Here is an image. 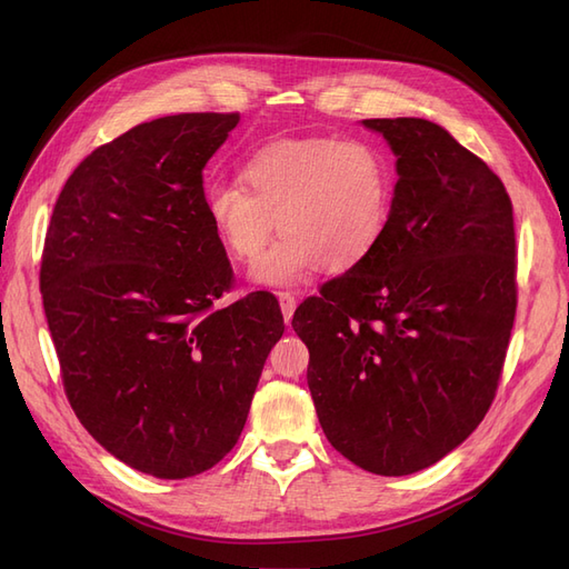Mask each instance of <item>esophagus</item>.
<instances>
[{"instance_id":"1","label":"esophagus","mask_w":569,"mask_h":569,"mask_svg":"<svg viewBox=\"0 0 569 569\" xmlns=\"http://www.w3.org/2000/svg\"><path fill=\"white\" fill-rule=\"evenodd\" d=\"M278 301H280V308H282L284 322H289V320H291V316H295V308H297V297L291 295V291H278Z\"/></svg>"}]
</instances>
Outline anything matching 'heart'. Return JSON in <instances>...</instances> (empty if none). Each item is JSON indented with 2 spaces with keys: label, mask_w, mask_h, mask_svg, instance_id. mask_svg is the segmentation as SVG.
<instances>
[{
  "label": "heart",
  "mask_w": 569,
  "mask_h": 569,
  "mask_svg": "<svg viewBox=\"0 0 569 569\" xmlns=\"http://www.w3.org/2000/svg\"><path fill=\"white\" fill-rule=\"evenodd\" d=\"M244 187L216 182L203 211L220 247L251 261L274 230L282 237L251 268L268 287H295L316 268L347 272L370 258L387 230L393 170L368 140L308 137L272 142L242 166Z\"/></svg>",
  "instance_id": "1"
}]
</instances>
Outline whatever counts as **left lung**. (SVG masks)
I'll return each mask as SVG.
<instances>
[{
    "label": "left lung",
    "instance_id": "8db88e82",
    "mask_svg": "<svg viewBox=\"0 0 569 569\" xmlns=\"http://www.w3.org/2000/svg\"><path fill=\"white\" fill-rule=\"evenodd\" d=\"M396 153L380 244L291 327L322 432L358 468H429L485 420L518 308L512 203L493 170L425 118H368Z\"/></svg>",
    "mask_w": 569,
    "mask_h": 569
}]
</instances>
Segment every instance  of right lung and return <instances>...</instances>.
Returning a JSON list of instances; mask_svg holds the SVG:
<instances>
[{
	"label": "right lung",
	"mask_w": 569,
	"mask_h": 569,
	"mask_svg": "<svg viewBox=\"0 0 569 569\" xmlns=\"http://www.w3.org/2000/svg\"><path fill=\"white\" fill-rule=\"evenodd\" d=\"M237 123L134 126L80 161L47 228L40 291L68 403L111 456L159 479L232 451L284 332L268 291L213 308L234 272L203 211V166Z\"/></svg>",
	"instance_id": "right-lung-1"
}]
</instances>
